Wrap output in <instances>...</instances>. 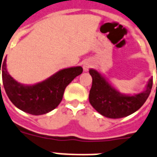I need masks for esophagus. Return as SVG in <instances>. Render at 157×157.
<instances>
[{"instance_id":"1","label":"esophagus","mask_w":157,"mask_h":157,"mask_svg":"<svg viewBox=\"0 0 157 157\" xmlns=\"http://www.w3.org/2000/svg\"><path fill=\"white\" fill-rule=\"evenodd\" d=\"M90 66H91V63H90V61H85L84 63H83V70H84L85 71H87L88 69L90 67Z\"/></svg>"}]
</instances>
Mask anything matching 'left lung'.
<instances>
[{
  "label": "left lung",
  "instance_id": "1",
  "mask_svg": "<svg viewBox=\"0 0 157 157\" xmlns=\"http://www.w3.org/2000/svg\"><path fill=\"white\" fill-rule=\"evenodd\" d=\"M89 73L92 77L89 94L90 105L101 116L111 119L127 117L139 110L148 98L152 87V77H151L143 91L137 94H124L117 90L99 71L91 68Z\"/></svg>",
  "mask_w": 157,
  "mask_h": 157
}]
</instances>
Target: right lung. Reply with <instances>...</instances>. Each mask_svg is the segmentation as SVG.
I'll return each instance as SVG.
<instances>
[{
  "label": "right lung",
  "mask_w": 157,
  "mask_h": 157,
  "mask_svg": "<svg viewBox=\"0 0 157 157\" xmlns=\"http://www.w3.org/2000/svg\"><path fill=\"white\" fill-rule=\"evenodd\" d=\"M1 71L5 90L10 101L26 113L39 116L46 114L57 107L66 87L82 74L83 69L80 66L61 69L42 82L32 85L20 83L9 74L6 57L3 63L0 64Z\"/></svg>",
  "instance_id": "right-lung-1"
}]
</instances>
